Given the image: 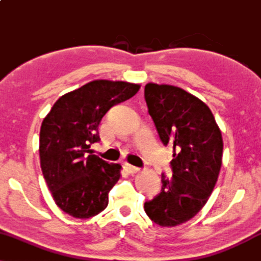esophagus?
<instances>
[{
	"label": "esophagus",
	"instance_id": "obj_1",
	"mask_svg": "<svg viewBox=\"0 0 261 261\" xmlns=\"http://www.w3.org/2000/svg\"><path fill=\"white\" fill-rule=\"evenodd\" d=\"M123 168H125V170L127 172H129V174H135L136 171H139V168L135 167V166H132V164L125 162L123 163Z\"/></svg>",
	"mask_w": 261,
	"mask_h": 261
}]
</instances>
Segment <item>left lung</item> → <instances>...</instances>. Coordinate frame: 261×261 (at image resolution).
Wrapping results in <instances>:
<instances>
[{
  "instance_id": "8db88e82",
  "label": "left lung",
  "mask_w": 261,
  "mask_h": 261,
  "mask_svg": "<svg viewBox=\"0 0 261 261\" xmlns=\"http://www.w3.org/2000/svg\"><path fill=\"white\" fill-rule=\"evenodd\" d=\"M148 112L164 146L174 150L171 177L162 174V189L144 203L161 226H176L205 205L222 167L223 139L210 108L179 87L149 83L144 87Z\"/></svg>"
}]
</instances>
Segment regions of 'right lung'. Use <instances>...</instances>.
Masks as SVG:
<instances>
[{"mask_svg": "<svg viewBox=\"0 0 261 261\" xmlns=\"http://www.w3.org/2000/svg\"><path fill=\"white\" fill-rule=\"evenodd\" d=\"M139 89L126 82L93 80L62 95L43 120V176L56 204L72 217L90 218L106 209L108 192L119 181L121 166L91 155L90 147L100 141L98 128L103 115Z\"/></svg>", "mask_w": 261, "mask_h": 261, "instance_id": "1", "label": "right lung"}]
</instances>
